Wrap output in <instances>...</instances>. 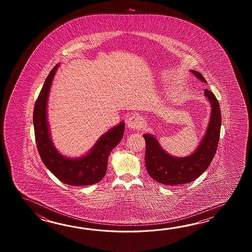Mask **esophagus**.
Here are the masks:
<instances>
[{"label": "esophagus", "mask_w": 252, "mask_h": 252, "mask_svg": "<svg viewBox=\"0 0 252 252\" xmlns=\"http://www.w3.org/2000/svg\"><path fill=\"white\" fill-rule=\"evenodd\" d=\"M127 125H128V128H131V129H139V128H142L143 122H142V119L140 118L139 116L133 115L128 118Z\"/></svg>", "instance_id": "34e87169"}]
</instances>
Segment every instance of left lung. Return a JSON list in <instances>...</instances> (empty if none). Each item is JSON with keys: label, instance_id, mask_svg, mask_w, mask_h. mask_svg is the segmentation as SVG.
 Segmentation results:
<instances>
[{"label": "left lung", "instance_id": "8db88e82", "mask_svg": "<svg viewBox=\"0 0 252 252\" xmlns=\"http://www.w3.org/2000/svg\"><path fill=\"white\" fill-rule=\"evenodd\" d=\"M199 80L206 83L204 76L195 70L190 71ZM204 96L211 104L209 124L197 149L190 155L177 158L163 150L151 134H144L146 141L145 164L150 177L159 184L177 186L195 180L204 173L214 158L219 143L221 116L219 102L212 92L205 89Z\"/></svg>", "mask_w": 252, "mask_h": 252}]
</instances>
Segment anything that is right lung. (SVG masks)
Masks as SVG:
<instances>
[{
	"mask_svg": "<svg viewBox=\"0 0 252 252\" xmlns=\"http://www.w3.org/2000/svg\"><path fill=\"white\" fill-rule=\"evenodd\" d=\"M59 64L49 73L38 94L33 112L36 144L44 165L61 182L69 186H90L101 181L107 170L108 158L124 137L125 124L110 128L86 155L68 158L55 148L48 122V94Z\"/></svg>",
	"mask_w": 252,
	"mask_h": 252,
	"instance_id": "right-lung-1",
	"label": "right lung"
}]
</instances>
